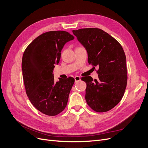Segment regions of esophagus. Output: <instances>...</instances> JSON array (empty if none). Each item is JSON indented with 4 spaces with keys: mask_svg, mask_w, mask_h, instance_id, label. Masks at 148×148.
Listing matches in <instances>:
<instances>
[{
    "mask_svg": "<svg viewBox=\"0 0 148 148\" xmlns=\"http://www.w3.org/2000/svg\"><path fill=\"white\" fill-rule=\"evenodd\" d=\"M74 79H75V82H79L81 80V77L80 76H75L74 77Z\"/></svg>",
    "mask_w": 148,
    "mask_h": 148,
    "instance_id": "obj_1",
    "label": "esophagus"
}]
</instances>
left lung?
Wrapping results in <instances>:
<instances>
[{
	"instance_id": "8db88e82",
	"label": "left lung",
	"mask_w": 148,
	"mask_h": 148,
	"mask_svg": "<svg viewBox=\"0 0 148 148\" xmlns=\"http://www.w3.org/2000/svg\"><path fill=\"white\" fill-rule=\"evenodd\" d=\"M86 49L88 63L98 66V79H82L86 83L85 99L97 112H106L122 98L127 83L126 56L119 42L104 30L85 28L73 30Z\"/></svg>"
}]
</instances>
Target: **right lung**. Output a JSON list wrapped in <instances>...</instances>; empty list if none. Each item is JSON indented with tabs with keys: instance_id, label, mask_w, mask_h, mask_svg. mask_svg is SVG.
I'll return each instance as SVG.
<instances>
[{
	"instance_id": "obj_1",
	"label": "right lung",
	"mask_w": 148,
	"mask_h": 148,
	"mask_svg": "<svg viewBox=\"0 0 148 148\" xmlns=\"http://www.w3.org/2000/svg\"><path fill=\"white\" fill-rule=\"evenodd\" d=\"M74 39L65 31H50L35 38L23 53L21 68L26 94L36 109L46 115L56 116L66 106L74 79L54 82L53 70L59 64L64 45Z\"/></svg>"
}]
</instances>
